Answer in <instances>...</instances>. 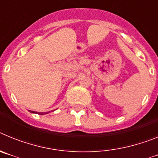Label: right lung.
Segmentation results:
<instances>
[{
	"instance_id": "right-lung-1",
	"label": "right lung",
	"mask_w": 158,
	"mask_h": 158,
	"mask_svg": "<svg viewBox=\"0 0 158 158\" xmlns=\"http://www.w3.org/2000/svg\"><path fill=\"white\" fill-rule=\"evenodd\" d=\"M31 113H36V114H39V115H45V114H47V112H35V111H29Z\"/></svg>"
}]
</instances>
